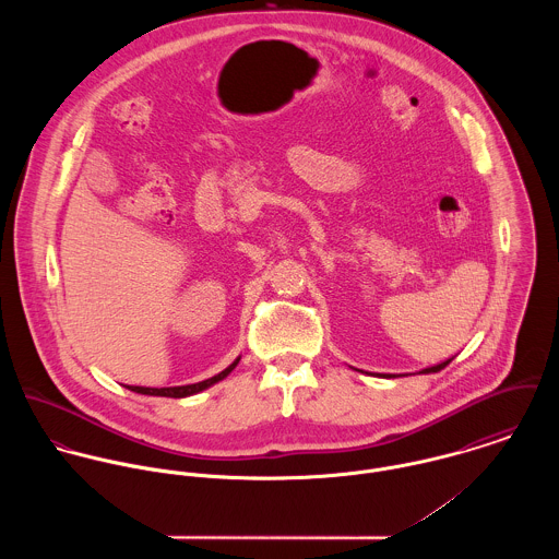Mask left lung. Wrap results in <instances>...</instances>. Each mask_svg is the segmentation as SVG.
<instances>
[{"mask_svg": "<svg viewBox=\"0 0 559 559\" xmlns=\"http://www.w3.org/2000/svg\"><path fill=\"white\" fill-rule=\"evenodd\" d=\"M452 359H448V361H443V364H439V366H432V368H426V370H421V372H439V370H443L448 364H450ZM377 377H396V374H377Z\"/></svg>", "mask_w": 559, "mask_h": 559, "instance_id": "1", "label": "left lung"}]
</instances>
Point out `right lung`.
Returning <instances> with one entry per match:
<instances>
[{
  "label": "right lung",
  "instance_id": "obj_1",
  "mask_svg": "<svg viewBox=\"0 0 559 559\" xmlns=\"http://www.w3.org/2000/svg\"><path fill=\"white\" fill-rule=\"evenodd\" d=\"M240 357H237L224 372L215 374L213 379H206V381H200V383H193V385H178V388H142V385H124L127 390L135 392V394H144V396H165V399H187V396H195L209 388H213L215 383L224 381L239 364Z\"/></svg>",
  "mask_w": 559,
  "mask_h": 559
}]
</instances>
